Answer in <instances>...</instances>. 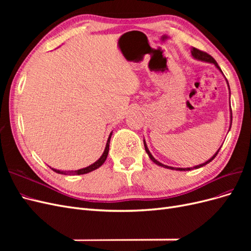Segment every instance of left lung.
I'll return each instance as SVG.
<instances>
[{
    "label": "left lung",
    "mask_w": 251,
    "mask_h": 251,
    "mask_svg": "<svg viewBox=\"0 0 251 251\" xmlns=\"http://www.w3.org/2000/svg\"><path fill=\"white\" fill-rule=\"evenodd\" d=\"M192 55L195 57V58H197V59H199V60H203V62H207V63H211V64H214L218 69L222 72V70L220 69V67H219V65L217 64V62L215 60V58L212 57L211 55H209L208 53H206V52H204V51H201V50H199V49H197V48H195V47H193V49H192ZM227 81V80H226ZM228 83V82H227ZM228 87H229V85H228ZM230 119H231V121H232V113H231V108H230ZM230 126H231V124H230ZM143 143H144V149H146V151L148 153V155H149V157H150V159L151 161H153L154 163H156L157 165H160V166H162V168H165V169H170V170H176V171H191V170H194V169H199V168H202V166H204V165H206L207 163H209L211 160H214L215 159V157L218 155V153H219V151H220V148L218 151H217V153L212 156L209 160H207L206 162H204V163H202V164H199V165H197V166H194V168H186V169H182V168H172V166H168V165H165V164H162V163H160L159 161H157L156 159L153 157V155H151V153H150V151H149V149H148V147H147V143H146V141L143 140Z\"/></svg>",
    "instance_id": "1"
}]
</instances>
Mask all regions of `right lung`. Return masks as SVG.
<instances>
[{
    "label": "right lung",
    "mask_w": 251,
    "mask_h": 251,
    "mask_svg": "<svg viewBox=\"0 0 251 251\" xmlns=\"http://www.w3.org/2000/svg\"><path fill=\"white\" fill-rule=\"evenodd\" d=\"M111 136H112V132L109 136L108 138V141H107V146H105V149L103 151V154L101 155V157L98 159L97 161H95L93 164H91L89 166H87V168L85 169H80V170H77V171H70V172H66V171H59V170H55V169H52L50 168L52 171H54L55 173L57 174H62V175H83V174H87V173H90L92 172L98 168H100V166L103 164V162L105 161V159H107L108 157V153H109V147H110V139H111Z\"/></svg>",
    "instance_id": "1"
}]
</instances>
